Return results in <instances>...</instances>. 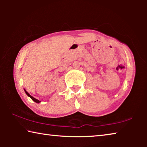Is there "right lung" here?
<instances>
[{
    "label": "right lung",
    "mask_w": 147,
    "mask_h": 147,
    "mask_svg": "<svg viewBox=\"0 0 147 147\" xmlns=\"http://www.w3.org/2000/svg\"><path fill=\"white\" fill-rule=\"evenodd\" d=\"M24 91H25V93H26V94H27V95H28V96H29V97L31 99H32V100H33V101H34L35 102H36V103H39V102H40V101H39V100H38V99H36V98H34L33 97V96H31L30 95V94L28 93V92H27L26 90H25V89H24Z\"/></svg>",
    "instance_id": "add662e5"
}]
</instances>
